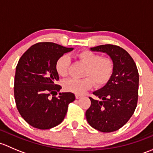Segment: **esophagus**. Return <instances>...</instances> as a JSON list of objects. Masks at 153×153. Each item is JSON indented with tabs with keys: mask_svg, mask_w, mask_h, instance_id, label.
<instances>
[{
	"mask_svg": "<svg viewBox=\"0 0 153 153\" xmlns=\"http://www.w3.org/2000/svg\"><path fill=\"white\" fill-rule=\"evenodd\" d=\"M75 98H76L77 99H78V98H81V95H79V94H76V95H75Z\"/></svg>",
	"mask_w": 153,
	"mask_h": 153,
	"instance_id": "esophagus-1",
	"label": "esophagus"
}]
</instances>
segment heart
<instances>
[{
	"mask_svg": "<svg viewBox=\"0 0 153 153\" xmlns=\"http://www.w3.org/2000/svg\"><path fill=\"white\" fill-rule=\"evenodd\" d=\"M77 57L86 65L82 79L69 78L64 82V89L68 92L81 94L92 88L95 83L98 87L106 85L112 78L114 64L109 58L102 57L92 51L83 50L77 54ZM71 60L67 55H62L55 62V70L59 76L66 77L69 73Z\"/></svg>",
	"mask_w": 153,
	"mask_h": 153,
	"instance_id": "obj_1",
	"label": "heart"
}]
</instances>
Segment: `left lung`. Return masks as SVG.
Listing matches in <instances>:
<instances>
[{"mask_svg":"<svg viewBox=\"0 0 153 153\" xmlns=\"http://www.w3.org/2000/svg\"><path fill=\"white\" fill-rule=\"evenodd\" d=\"M90 50L105 52L112 59L114 71L109 82L89 97L91 105L86 118L92 127L111 132L122 127L133 115L138 98L139 75L135 61L123 48L112 44L98 46Z\"/></svg>","mask_w":153,"mask_h":153,"instance_id":"left-lung-1","label":"left lung"}]
</instances>
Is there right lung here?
Listing matches in <instances>:
<instances>
[{
  "label": "right lung",
  "instance_id": "add662e5",
  "mask_svg": "<svg viewBox=\"0 0 153 153\" xmlns=\"http://www.w3.org/2000/svg\"><path fill=\"white\" fill-rule=\"evenodd\" d=\"M52 42H40L29 47L16 67L14 95L20 115L29 125L48 129L60 124L65 118L69 103L75 101L72 92L59 93L56 84L59 76L55 62L61 55L70 52Z\"/></svg>",
  "mask_w": 153,
  "mask_h": 153
}]
</instances>
